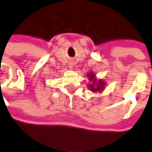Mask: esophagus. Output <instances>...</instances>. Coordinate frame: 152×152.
I'll list each match as a JSON object with an SVG mask.
<instances>
[{
	"label": "esophagus",
	"instance_id": "34e87169",
	"mask_svg": "<svg viewBox=\"0 0 152 152\" xmlns=\"http://www.w3.org/2000/svg\"><path fill=\"white\" fill-rule=\"evenodd\" d=\"M69 66H70L71 68H72V67H73V63H70V65H69Z\"/></svg>",
	"mask_w": 152,
	"mask_h": 152
}]
</instances>
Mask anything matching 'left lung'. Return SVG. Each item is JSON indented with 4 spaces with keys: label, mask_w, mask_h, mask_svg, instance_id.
Here are the masks:
<instances>
[{
    "label": "left lung",
    "mask_w": 152,
    "mask_h": 152,
    "mask_svg": "<svg viewBox=\"0 0 152 152\" xmlns=\"http://www.w3.org/2000/svg\"><path fill=\"white\" fill-rule=\"evenodd\" d=\"M87 77L89 78V81H91V84L88 85V88L93 92H102L106 85V83L102 80H97L96 75L93 72H89L87 74Z\"/></svg>",
    "instance_id": "8db88e82"
}]
</instances>
